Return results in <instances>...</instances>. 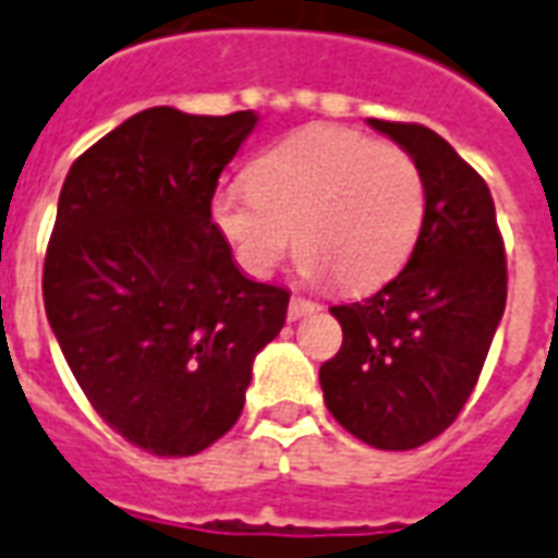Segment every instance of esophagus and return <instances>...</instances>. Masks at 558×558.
Returning <instances> with one entry per match:
<instances>
[{
  "instance_id": "obj_1",
  "label": "esophagus",
  "mask_w": 558,
  "mask_h": 558,
  "mask_svg": "<svg viewBox=\"0 0 558 558\" xmlns=\"http://www.w3.org/2000/svg\"><path fill=\"white\" fill-rule=\"evenodd\" d=\"M316 311H319V304L316 302H307V299H302V295H292L287 316H290V319H302V316H311L316 314Z\"/></svg>"
}]
</instances>
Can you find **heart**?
Masks as SVG:
<instances>
[{"instance_id": "heart-1", "label": "heart", "mask_w": 558, "mask_h": 558, "mask_svg": "<svg viewBox=\"0 0 558 558\" xmlns=\"http://www.w3.org/2000/svg\"><path fill=\"white\" fill-rule=\"evenodd\" d=\"M427 187L407 148L362 131L311 125L266 148L251 182L223 184L211 220L244 271L266 278L292 247L304 278L340 290L386 283L418 242Z\"/></svg>"}]
</instances>
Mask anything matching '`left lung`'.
Masks as SVG:
<instances>
[{
  "label": "left lung",
  "instance_id": "8db88e82",
  "mask_svg": "<svg viewBox=\"0 0 558 558\" xmlns=\"http://www.w3.org/2000/svg\"><path fill=\"white\" fill-rule=\"evenodd\" d=\"M407 148L427 187L410 263L371 299L335 304L343 347L319 367L328 412L383 448L430 442L460 415L505 314L508 271L490 187L436 131L367 119Z\"/></svg>",
  "mask_w": 558,
  "mask_h": 558
}]
</instances>
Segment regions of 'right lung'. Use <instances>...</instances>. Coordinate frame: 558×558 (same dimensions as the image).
<instances>
[{"instance_id": "1", "label": "right lung", "mask_w": 558, "mask_h": 558, "mask_svg": "<svg viewBox=\"0 0 558 558\" xmlns=\"http://www.w3.org/2000/svg\"><path fill=\"white\" fill-rule=\"evenodd\" d=\"M254 110L131 116L68 170L44 307L95 412L148 454L191 457L239 421L290 292L256 283L211 220Z\"/></svg>"}]
</instances>
